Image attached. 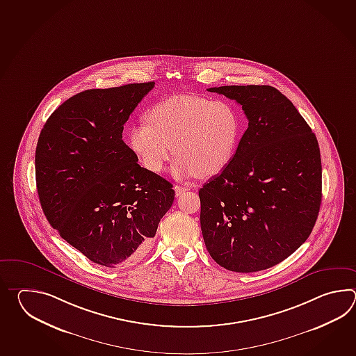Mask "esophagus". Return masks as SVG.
<instances>
[{
    "label": "esophagus",
    "instance_id": "34e87169",
    "mask_svg": "<svg viewBox=\"0 0 356 356\" xmlns=\"http://www.w3.org/2000/svg\"><path fill=\"white\" fill-rule=\"evenodd\" d=\"M189 188H187V187H181V186H175V196H181V195H183L186 191H188Z\"/></svg>",
    "mask_w": 356,
    "mask_h": 356
}]
</instances>
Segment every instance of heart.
Returning a JSON list of instances; mask_svg holds the SVG:
<instances>
[{
	"label": "heart",
	"instance_id": "heart-1",
	"mask_svg": "<svg viewBox=\"0 0 356 356\" xmlns=\"http://www.w3.org/2000/svg\"><path fill=\"white\" fill-rule=\"evenodd\" d=\"M241 138V121L227 102L175 95L152 106L147 122L129 131V145L138 161L160 173L172 156L178 178L212 177L225 170Z\"/></svg>",
	"mask_w": 356,
	"mask_h": 356
}]
</instances>
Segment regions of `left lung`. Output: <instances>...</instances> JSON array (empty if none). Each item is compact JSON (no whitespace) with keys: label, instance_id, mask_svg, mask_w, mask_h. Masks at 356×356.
Instances as JSON below:
<instances>
[{"label":"left lung","instance_id":"8db88e82","mask_svg":"<svg viewBox=\"0 0 356 356\" xmlns=\"http://www.w3.org/2000/svg\"><path fill=\"white\" fill-rule=\"evenodd\" d=\"M242 106L248 129L229 167L198 191L212 259L234 273L280 264L308 239L322 201L317 137L270 85L207 89Z\"/></svg>","mask_w":356,"mask_h":356}]
</instances>
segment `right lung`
I'll return each instance as SVG.
<instances>
[{"label": "right lung", "instance_id": "obj_1", "mask_svg": "<svg viewBox=\"0 0 356 356\" xmlns=\"http://www.w3.org/2000/svg\"><path fill=\"white\" fill-rule=\"evenodd\" d=\"M155 83L81 91L62 103L39 135L35 179L49 224L94 264L140 257L175 201L163 177L138 165L122 132Z\"/></svg>", "mask_w": 356, "mask_h": 356}]
</instances>
